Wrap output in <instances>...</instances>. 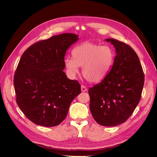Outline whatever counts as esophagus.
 Returning <instances> with one entry per match:
<instances>
[{
	"label": "esophagus",
	"mask_w": 157,
	"mask_h": 157,
	"mask_svg": "<svg viewBox=\"0 0 157 157\" xmlns=\"http://www.w3.org/2000/svg\"><path fill=\"white\" fill-rule=\"evenodd\" d=\"M81 92H83L87 91V88L86 86H85L84 85H81Z\"/></svg>",
	"instance_id": "esophagus-1"
}]
</instances>
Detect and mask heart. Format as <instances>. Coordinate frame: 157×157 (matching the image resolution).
<instances>
[{"label": "heart", "instance_id": "obj_1", "mask_svg": "<svg viewBox=\"0 0 157 157\" xmlns=\"http://www.w3.org/2000/svg\"><path fill=\"white\" fill-rule=\"evenodd\" d=\"M72 58L67 57L64 64L72 77L83 67L84 78L91 83L103 80L110 72L114 61V53L109 46H101L86 42L76 46L72 50Z\"/></svg>", "mask_w": 157, "mask_h": 157}]
</instances>
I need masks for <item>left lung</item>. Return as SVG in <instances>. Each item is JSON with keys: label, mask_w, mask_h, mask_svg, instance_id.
<instances>
[{"label": "left lung", "mask_w": 157, "mask_h": 157, "mask_svg": "<svg viewBox=\"0 0 157 157\" xmlns=\"http://www.w3.org/2000/svg\"><path fill=\"white\" fill-rule=\"evenodd\" d=\"M105 40L114 46L117 55L108 76L88 90L90 109L98 124L114 127L133 113L141 99L144 76L132 48L114 39Z\"/></svg>", "instance_id": "left-lung-1"}]
</instances>
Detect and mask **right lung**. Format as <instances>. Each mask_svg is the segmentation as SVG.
Wrapping results in <instances>:
<instances>
[{"label":"right lung","instance_id":"obj_1","mask_svg":"<svg viewBox=\"0 0 157 157\" xmlns=\"http://www.w3.org/2000/svg\"><path fill=\"white\" fill-rule=\"evenodd\" d=\"M78 39L76 34L64 33L39 41L22 55L14 76L16 102L35 124L59 125L81 93L79 83L63 71L66 52Z\"/></svg>","mask_w":157,"mask_h":157}]
</instances>
